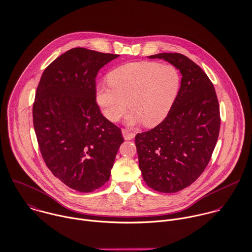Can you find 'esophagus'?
I'll use <instances>...</instances> for the list:
<instances>
[{"label":"esophagus","mask_w":252,"mask_h":252,"mask_svg":"<svg viewBox=\"0 0 252 252\" xmlns=\"http://www.w3.org/2000/svg\"><path fill=\"white\" fill-rule=\"evenodd\" d=\"M122 134H123V137H124L125 140H132L135 137V133L129 132L127 129H123Z\"/></svg>","instance_id":"1"}]
</instances>
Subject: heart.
<instances>
[{
    "instance_id": "heart-1",
    "label": "heart",
    "mask_w": 252,
    "mask_h": 252,
    "mask_svg": "<svg viewBox=\"0 0 252 252\" xmlns=\"http://www.w3.org/2000/svg\"><path fill=\"white\" fill-rule=\"evenodd\" d=\"M109 86H99L95 99L110 121L121 118L128 107V123L145 126L159 124L170 112L180 91L181 75L170 64L152 62L121 65L107 75Z\"/></svg>"
}]
</instances>
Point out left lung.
<instances>
[{
	"mask_svg": "<svg viewBox=\"0 0 252 252\" xmlns=\"http://www.w3.org/2000/svg\"><path fill=\"white\" fill-rule=\"evenodd\" d=\"M182 74L178 96L162 122L139 133L135 144L147 185L159 192H176L192 184L212 157L220 131V108L205 72L179 53H162Z\"/></svg>",
	"mask_w": 252,
	"mask_h": 252,
	"instance_id": "1",
	"label": "left lung"
}]
</instances>
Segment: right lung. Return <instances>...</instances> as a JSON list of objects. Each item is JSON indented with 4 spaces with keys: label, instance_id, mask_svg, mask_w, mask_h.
<instances>
[{
    "label": "right lung",
    "instance_id": "obj_1",
    "mask_svg": "<svg viewBox=\"0 0 252 252\" xmlns=\"http://www.w3.org/2000/svg\"><path fill=\"white\" fill-rule=\"evenodd\" d=\"M118 56L71 49L46 67L36 90L33 125L43 159L58 179L81 192L108 181L124 142L95 99L98 70Z\"/></svg>",
    "mask_w": 252,
    "mask_h": 252
}]
</instances>
